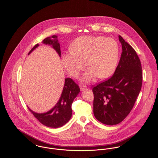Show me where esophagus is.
Returning <instances> with one entry per match:
<instances>
[{
    "label": "esophagus",
    "instance_id": "esophagus-1",
    "mask_svg": "<svg viewBox=\"0 0 158 158\" xmlns=\"http://www.w3.org/2000/svg\"><path fill=\"white\" fill-rule=\"evenodd\" d=\"M80 88H81V90H84V89H86L87 88V86H80Z\"/></svg>",
    "mask_w": 158,
    "mask_h": 158
}]
</instances>
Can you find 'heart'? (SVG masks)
I'll return each mask as SVG.
<instances>
[{"instance_id": "obj_1", "label": "heart", "mask_w": 158, "mask_h": 158, "mask_svg": "<svg viewBox=\"0 0 158 158\" xmlns=\"http://www.w3.org/2000/svg\"><path fill=\"white\" fill-rule=\"evenodd\" d=\"M72 51L62 56V63L69 75L77 77L86 66L89 67L82 78L92 82L99 76L106 78L114 72L118 59L119 48L112 38L104 36H83L71 45Z\"/></svg>"}]
</instances>
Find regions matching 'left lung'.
<instances>
[{
	"mask_svg": "<svg viewBox=\"0 0 158 158\" xmlns=\"http://www.w3.org/2000/svg\"><path fill=\"white\" fill-rule=\"evenodd\" d=\"M118 38L123 52L114 75L92 88L94 115L110 126L120 123L130 113L143 79L141 62L135 49L120 35Z\"/></svg>",
	"mask_w": 158,
	"mask_h": 158,
	"instance_id": "1",
	"label": "left lung"
}]
</instances>
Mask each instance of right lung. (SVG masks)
I'll list each match as a JSON object with an SVG mask.
<instances>
[{
  "instance_id": "add662e5",
  "label": "right lung",
  "mask_w": 158,
  "mask_h": 158,
  "mask_svg": "<svg viewBox=\"0 0 158 158\" xmlns=\"http://www.w3.org/2000/svg\"><path fill=\"white\" fill-rule=\"evenodd\" d=\"M43 43L45 44L53 45V48L60 56V44L58 42L57 36L53 35L52 38H46L43 41ZM38 45V44L35 45L28 54ZM79 92L80 88L78 85L71 78H66L65 79L64 86L60 99L53 109L43 114L34 113L29 108L28 109L34 116L43 125L48 127H60L70 120L72 114V104Z\"/></svg>"
}]
</instances>
